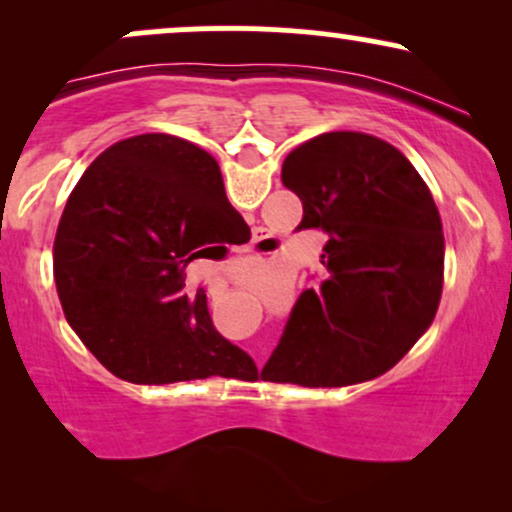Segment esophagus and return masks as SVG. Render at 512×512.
Masks as SVG:
<instances>
[{
  "mask_svg": "<svg viewBox=\"0 0 512 512\" xmlns=\"http://www.w3.org/2000/svg\"><path fill=\"white\" fill-rule=\"evenodd\" d=\"M262 238H264V236H262V231H257V238H255V245H257V243H262Z\"/></svg>",
  "mask_w": 512,
  "mask_h": 512,
  "instance_id": "esophagus-1",
  "label": "esophagus"
}]
</instances>
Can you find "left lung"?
Listing matches in <instances>:
<instances>
[{"mask_svg":"<svg viewBox=\"0 0 512 512\" xmlns=\"http://www.w3.org/2000/svg\"><path fill=\"white\" fill-rule=\"evenodd\" d=\"M281 182L303 202L298 228L327 233L322 274L298 296L262 380L344 387L383 375L436 317L443 226L402 151L330 132L286 156Z\"/></svg>","mask_w":512,"mask_h":512,"instance_id":"left-lung-1","label":"left lung"}]
</instances>
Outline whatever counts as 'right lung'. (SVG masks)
<instances>
[{"instance_id":"add662e5","label":"right lung","mask_w":512,"mask_h":512,"mask_svg":"<svg viewBox=\"0 0 512 512\" xmlns=\"http://www.w3.org/2000/svg\"><path fill=\"white\" fill-rule=\"evenodd\" d=\"M236 219L219 163L185 139L139 134L86 168L57 228L55 281L69 325L110 373L168 385L255 370L211 325L204 289H185L187 264L226 252Z\"/></svg>"}]
</instances>
